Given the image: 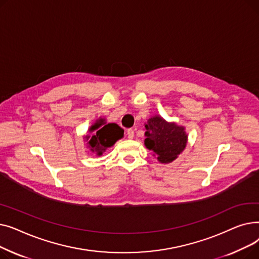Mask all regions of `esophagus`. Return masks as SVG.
<instances>
[{
	"label": "esophagus",
	"instance_id": "obj_1",
	"mask_svg": "<svg viewBox=\"0 0 259 259\" xmlns=\"http://www.w3.org/2000/svg\"><path fill=\"white\" fill-rule=\"evenodd\" d=\"M127 135H128V139H133L134 138V129L130 128L127 130Z\"/></svg>",
	"mask_w": 259,
	"mask_h": 259
}]
</instances>
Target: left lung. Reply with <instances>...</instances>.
<instances>
[{
  "instance_id": "1",
  "label": "left lung",
  "mask_w": 259,
  "mask_h": 259,
  "mask_svg": "<svg viewBox=\"0 0 259 259\" xmlns=\"http://www.w3.org/2000/svg\"><path fill=\"white\" fill-rule=\"evenodd\" d=\"M145 145L157 154L160 162H171L184 150L187 144L185 128L167 122L159 116L149 118L145 125Z\"/></svg>"
}]
</instances>
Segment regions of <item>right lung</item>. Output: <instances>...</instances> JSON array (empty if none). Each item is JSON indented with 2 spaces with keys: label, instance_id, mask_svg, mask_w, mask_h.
I'll list each match as a JSON object with an SVG mask.
<instances>
[{
  "label": "right lung",
  "instance_id": "1",
  "mask_svg": "<svg viewBox=\"0 0 259 259\" xmlns=\"http://www.w3.org/2000/svg\"><path fill=\"white\" fill-rule=\"evenodd\" d=\"M92 137H86V141H88L89 148L92 152H97L98 155H102L103 152L108 147H111L114 143L121 139L124 135L122 130L116 124H105L104 119H101L100 122H97L94 126L90 128V131H95Z\"/></svg>",
  "mask_w": 259,
  "mask_h": 259
}]
</instances>
